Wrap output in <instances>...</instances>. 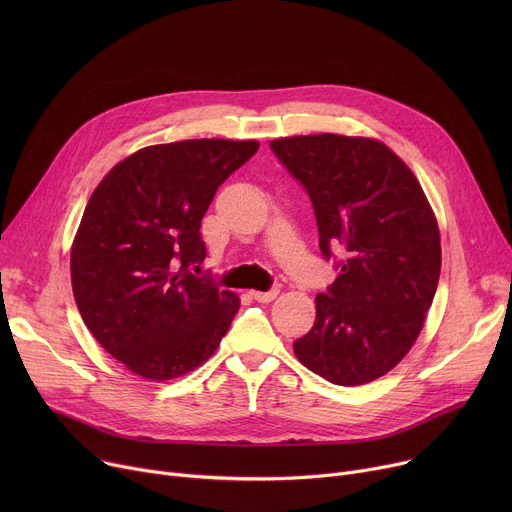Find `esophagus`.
<instances>
[{"label": "esophagus", "instance_id": "esophagus-1", "mask_svg": "<svg viewBox=\"0 0 512 512\" xmlns=\"http://www.w3.org/2000/svg\"><path fill=\"white\" fill-rule=\"evenodd\" d=\"M278 292H280V288H278V286H274V288L265 290V292H261V290H253V292H251V297H253L257 303H270V301H274V299L278 297Z\"/></svg>", "mask_w": 512, "mask_h": 512}]
</instances>
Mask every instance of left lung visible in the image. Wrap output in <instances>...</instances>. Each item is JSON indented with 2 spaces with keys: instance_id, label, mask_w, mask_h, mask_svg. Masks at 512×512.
<instances>
[{
  "instance_id": "8db88e82",
  "label": "left lung",
  "mask_w": 512,
  "mask_h": 512,
  "mask_svg": "<svg viewBox=\"0 0 512 512\" xmlns=\"http://www.w3.org/2000/svg\"><path fill=\"white\" fill-rule=\"evenodd\" d=\"M270 147L311 199L321 255L341 253L294 355L338 386L378 380L411 351L434 301L442 265L434 211L380 141L309 134Z\"/></svg>"
}]
</instances>
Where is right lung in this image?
<instances>
[{"label": "right lung", "instance_id": "right-lung-1", "mask_svg": "<svg viewBox=\"0 0 512 512\" xmlns=\"http://www.w3.org/2000/svg\"><path fill=\"white\" fill-rule=\"evenodd\" d=\"M257 141L197 139L145 147L91 195L72 255V290L107 353L153 382L205 363L240 307L191 270L205 259L201 220Z\"/></svg>", "mask_w": 512, "mask_h": 512}]
</instances>
